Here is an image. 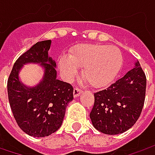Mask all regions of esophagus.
<instances>
[{
	"mask_svg": "<svg viewBox=\"0 0 155 155\" xmlns=\"http://www.w3.org/2000/svg\"><path fill=\"white\" fill-rule=\"evenodd\" d=\"M81 93H82L81 89H79L78 87H75L74 90H73V96H74V97H78Z\"/></svg>",
	"mask_w": 155,
	"mask_h": 155,
	"instance_id": "esophagus-1",
	"label": "esophagus"
}]
</instances>
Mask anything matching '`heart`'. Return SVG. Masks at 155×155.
<instances>
[{"mask_svg": "<svg viewBox=\"0 0 155 155\" xmlns=\"http://www.w3.org/2000/svg\"><path fill=\"white\" fill-rule=\"evenodd\" d=\"M122 63V51L116 46L82 45L71 50L70 58L61 57L58 65L69 80L78 75V68H83L84 78L91 86L103 88L115 80Z\"/></svg>", "mask_w": 155, "mask_h": 155, "instance_id": "b5f03b06", "label": "heart"}]
</instances>
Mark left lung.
<instances>
[{"mask_svg":"<svg viewBox=\"0 0 155 155\" xmlns=\"http://www.w3.org/2000/svg\"><path fill=\"white\" fill-rule=\"evenodd\" d=\"M146 75L139 61L107 89L94 94L90 117L93 126L106 134L128 130L140 117L146 95Z\"/></svg>","mask_w":155,"mask_h":155,"instance_id":"1","label":"left lung"}]
</instances>
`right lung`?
<instances>
[{
    "label": "right lung",
    "instance_id": "obj_1",
    "mask_svg": "<svg viewBox=\"0 0 155 155\" xmlns=\"http://www.w3.org/2000/svg\"><path fill=\"white\" fill-rule=\"evenodd\" d=\"M51 41L37 42L23 53L13 66L8 80L9 104L18 126L33 137H45L62 125L68 104L73 99V88L57 79L56 62L48 56ZM39 63L44 76L35 87H29L19 79L24 64Z\"/></svg>",
    "mask_w": 155,
    "mask_h": 155
}]
</instances>
